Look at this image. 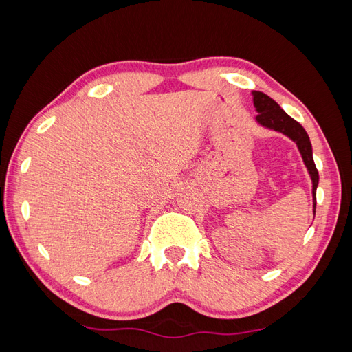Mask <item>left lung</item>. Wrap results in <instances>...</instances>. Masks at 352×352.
Listing matches in <instances>:
<instances>
[{
    "label": "left lung",
    "mask_w": 352,
    "mask_h": 352,
    "mask_svg": "<svg viewBox=\"0 0 352 352\" xmlns=\"http://www.w3.org/2000/svg\"><path fill=\"white\" fill-rule=\"evenodd\" d=\"M252 101L254 107L257 110L256 121L266 126V129H271L275 131H280L286 134L287 138L295 142L298 145V149L302 155V160L305 166L309 169V174L311 177L313 183V213L316 210V188L319 183V174L316 169V164L313 162V151H311V144L309 139V134L305 133L302 125L296 122L294 118H290L286 111H284L278 104H276L271 96H267L263 92L252 91Z\"/></svg>",
    "instance_id": "obj_1"
}]
</instances>
